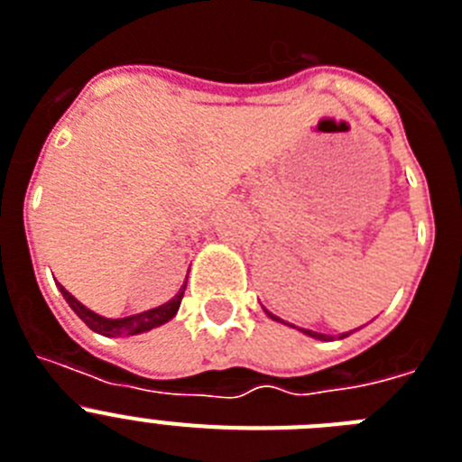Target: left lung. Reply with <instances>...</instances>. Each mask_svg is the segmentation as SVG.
<instances>
[{"mask_svg":"<svg viewBox=\"0 0 462 462\" xmlns=\"http://www.w3.org/2000/svg\"><path fill=\"white\" fill-rule=\"evenodd\" d=\"M267 314H270V311H267ZM270 319H274V320H281V319H276L274 314H270ZM281 323H283V320H281ZM304 335H309V337H316V339H328V335H320V332H314V330H302ZM342 337H346V332H344Z\"/></svg>","mask_w":462,"mask_h":462,"instance_id":"8db88e82","label":"left lung"}]
</instances>
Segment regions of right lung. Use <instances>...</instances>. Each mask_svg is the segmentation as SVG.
Masks as SVG:
<instances>
[{
	"mask_svg": "<svg viewBox=\"0 0 462 462\" xmlns=\"http://www.w3.org/2000/svg\"><path fill=\"white\" fill-rule=\"evenodd\" d=\"M62 291V298L69 302V307L74 309L76 316L86 323L90 330L99 332L104 337H130V335H139V332H146V330H153V328L162 326L167 320H171L181 307V300H183V292H186V286L181 291L176 292L174 298L170 300L167 304H160L155 309H148L143 314H134V316H127V319H104V316H97L95 311H90L88 307H83L79 300L71 295L69 291Z\"/></svg>",
	"mask_w": 462,
	"mask_h": 462,
	"instance_id": "obj_1",
	"label": "right lung"
}]
</instances>
